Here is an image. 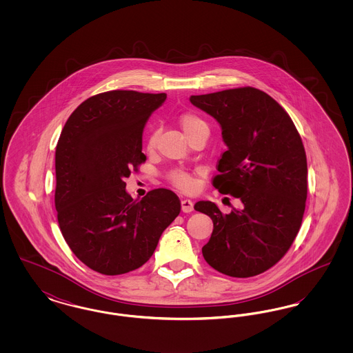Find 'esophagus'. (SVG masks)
I'll return each mask as SVG.
<instances>
[{
    "label": "esophagus",
    "mask_w": 353,
    "mask_h": 353,
    "mask_svg": "<svg viewBox=\"0 0 353 353\" xmlns=\"http://www.w3.org/2000/svg\"><path fill=\"white\" fill-rule=\"evenodd\" d=\"M181 210H183L184 213H190V212L193 210V202L190 201V200H188V199L181 200Z\"/></svg>",
    "instance_id": "esophagus-1"
}]
</instances>
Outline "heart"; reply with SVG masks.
Segmentation results:
<instances>
[{
    "mask_svg": "<svg viewBox=\"0 0 353 353\" xmlns=\"http://www.w3.org/2000/svg\"><path fill=\"white\" fill-rule=\"evenodd\" d=\"M180 125L184 130L185 134L189 137L190 134H196L199 131H206L208 132V124L203 119L197 117L196 114H183L180 117ZM157 136L159 131L156 128H152L150 136L147 139V148L153 150L156 147L157 143ZM169 181L174 185L176 188H179L180 190L189 192L194 188V179L192 177V174H189L188 172H185L183 169H173L168 173Z\"/></svg>",
    "mask_w": 353,
    "mask_h": 353,
    "instance_id": "b5f03b06",
    "label": "heart"
}]
</instances>
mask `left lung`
<instances>
[{
  "label": "left lung",
  "mask_w": 353,
  "mask_h": 353,
  "mask_svg": "<svg viewBox=\"0 0 353 353\" xmlns=\"http://www.w3.org/2000/svg\"><path fill=\"white\" fill-rule=\"evenodd\" d=\"M189 101L219 121L228 147L213 186L242 202L229 214L214 202L194 205L213 221L202 255L229 276L265 272L288 252L302 225L307 157L301 134L283 107L254 87L192 95Z\"/></svg>",
  "instance_id": "obj_1"
}]
</instances>
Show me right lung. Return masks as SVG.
I'll return each instance as SVG.
<instances>
[{"instance_id":"right-lung-1","label":"right lung","mask_w":353,"mask_h":353,"mask_svg":"<svg viewBox=\"0 0 353 353\" xmlns=\"http://www.w3.org/2000/svg\"><path fill=\"white\" fill-rule=\"evenodd\" d=\"M167 94L114 90L94 95L68 119L55 150V209L62 235L85 266L120 275L143 266L181 202L159 188L141 200L124 179L147 157L143 131Z\"/></svg>"}]
</instances>
